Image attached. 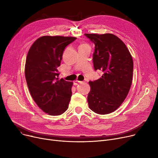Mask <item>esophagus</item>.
Listing matches in <instances>:
<instances>
[{
	"label": "esophagus",
	"mask_w": 158,
	"mask_h": 158,
	"mask_svg": "<svg viewBox=\"0 0 158 158\" xmlns=\"http://www.w3.org/2000/svg\"><path fill=\"white\" fill-rule=\"evenodd\" d=\"M76 82V83H80V84H81V83H83V82H85L84 81H79V80H76V81H75Z\"/></svg>",
	"instance_id": "obj_1"
}]
</instances>
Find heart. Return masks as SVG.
<instances>
[{
  "mask_svg": "<svg viewBox=\"0 0 158 158\" xmlns=\"http://www.w3.org/2000/svg\"><path fill=\"white\" fill-rule=\"evenodd\" d=\"M85 45H85V44H82V45H81L80 47H81V46H85Z\"/></svg>",
  "mask_w": 158,
  "mask_h": 158,
  "instance_id": "heart-1",
  "label": "heart"
}]
</instances>
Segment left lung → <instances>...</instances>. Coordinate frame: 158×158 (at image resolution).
<instances>
[{
	"instance_id": "obj_1",
	"label": "left lung",
	"mask_w": 158,
	"mask_h": 158,
	"mask_svg": "<svg viewBox=\"0 0 158 158\" xmlns=\"http://www.w3.org/2000/svg\"><path fill=\"white\" fill-rule=\"evenodd\" d=\"M85 35L95 44L93 61L101 77L89 81V109L100 114H110L121 106L128 95L133 73V60L126 44L111 33Z\"/></svg>"
}]
</instances>
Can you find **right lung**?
Segmentation results:
<instances>
[{"instance_id": "add662e5", "label": "right lung", "mask_w": 158, "mask_h": 158, "mask_svg": "<svg viewBox=\"0 0 158 158\" xmlns=\"http://www.w3.org/2000/svg\"><path fill=\"white\" fill-rule=\"evenodd\" d=\"M76 37L44 36L30 47L25 64V76L29 92L40 108L49 115H60L67 110L73 82L59 79L64 48Z\"/></svg>"}]
</instances>
